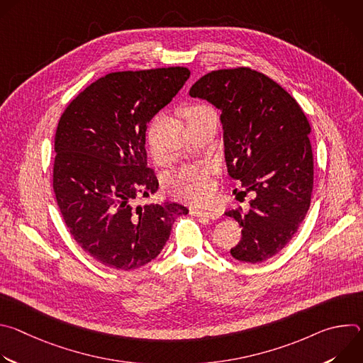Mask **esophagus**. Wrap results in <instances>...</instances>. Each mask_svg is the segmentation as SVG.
<instances>
[{
    "label": "esophagus",
    "instance_id": "esophagus-1",
    "mask_svg": "<svg viewBox=\"0 0 363 363\" xmlns=\"http://www.w3.org/2000/svg\"><path fill=\"white\" fill-rule=\"evenodd\" d=\"M189 213L192 216L196 217H205V218H211V220H217L221 217V213L217 210H201V208H191Z\"/></svg>",
    "mask_w": 363,
    "mask_h": 363
}]
</instances>
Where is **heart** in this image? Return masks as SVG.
I'll return each mask as SVG.
<instances>
[{
	"instance_id": "1",
	"label": "heart",
	"mask_w": 363,
	"mask_h": 363,
	"mask_svg": "<svg viewBox=\"0 0 363 363\" xmlns=\"http://www.w3.org/2000/svg\"><path fill=\"white\" fill-rule=\"evenodd\" d=\"M182 115L188 128L202 122L210 116H217L216 112L205 105H189L184 108ZM167 191L171 196L191 202L201 203L210 198L213 191L211 174L205 167H185L172 174L167 182Z\"/></svg>"
}]
</instances>
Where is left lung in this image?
I'll use <instances>...</instances> for the list:
<instances>
[{
	"instance_id": "1",
	"label": "left lung",
	"mask_w": 363,
	"mask_h": 363,
	"mask_svg": "<svg viewBox=\"0 0 363 363\" xmlns=\"http://www.w3.org/2000/svg\"><path fill=\"white\" fill-rule=\"evenodd\" d=\"M189 94L221 111L228 175L244 194L254 192L248 213L241 206L225 213L242 227L230 252L238 262L263 263L293 238L310 206L308 121L289 91L250 67L206 73Z\"/></svg>"
}]
</instances>
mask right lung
I'll return each mask as SVG.
<instances>
[{
  "label": "right lung",
  "instance_id": "right-lung-1",
  "mask_svg": "<svg viewBox=\"0 0 363 363\" xmlns=\"http://www.w3.org/2000/svg\"><path fill=\"white\" fill-rule=\"evenodd\" d=\"M186 67L115 72L80 91L63 112L55 138L53 189L76 242L94 260L130 272L168 241L175 202L135 206L158 191L147 167V123L189 79Z\"/></svg>",
  "mask_w": 363,
  "mask_h": 363
}]
</instances>
